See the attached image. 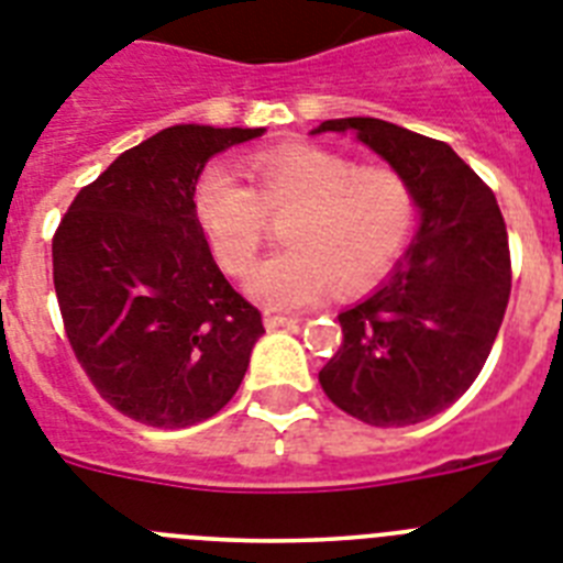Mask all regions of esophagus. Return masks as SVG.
I'll list each match as a JSON object with an SVG mask.
<instances>
[{
	"label": "esophagus",
	"mask_w": 563,
	"mask_h": 563,
	"mask_svg": "<svg viewBox=\"0 0 563 563\" xmlns=\"http://www.w3.org/2000/svg\"><path fill=\"white\" fill-rule=\"evenodd\" d=\"M263 323H266V329H280V325H295L297 318L277 314V311H263Z\"/></svg>",
	"instance_id": "1"
}]
</instances>
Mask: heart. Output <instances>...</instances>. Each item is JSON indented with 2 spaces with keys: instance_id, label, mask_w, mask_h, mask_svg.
<instances>
[{
  "instance_id": "b5f03b06",
  "label": "heart",
  "mask_w": 563,
  "mask_h": 563,
  "mask_svg": "<svg viewBox=\"0 0 563 563\" xmlns=\"http://www.w3.org/2000/svg\"><path fill=\"white\" fill-rule=\"evenodd\" d=\"M252 188L220 165L197 179L194 209L217 263L240 277L268 240V217L280 220L286 252L266 260L249 291L268 309H306L334 289L375 286L404 254L418 220L409 179L391 165H357L318 145H286L254 154Z\"/></svg>"
}]
</instances>
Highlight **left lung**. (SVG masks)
Here are the masks:
<instances>
[{"mask_svg": "<svg viewBox=\"0 0 563 563\" xmlns=\"http://www.w3.org/2000/svg\"><path fill=\"white\" fill-rule=\"evenodd\" d=\"M318 131H354L409 179L420 209L404 266L338 314L343 343L318 380L369 427L420 423L455 404L493 352L512 289L507 225L493 188L441 140L375 117Z\"/></svg>", "mask_w": 563, "mask_h": 563, "instance_id": "8db88e82", "label": "left lung"}]
</instances>
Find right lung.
I'll return each mask as SVG.
<instances>
[{
	"label": "right lung",
	"instance_id": "1",
	"mask_svg": "<svg viewBox=\"0 0 563 563\" xmlns=\"http://www.w3.org/2000/svg\"><path fill=\"white\" fill-rule=\"evenodd\" d=\"M263 129L174 125L79 188L56 225L54 289L99 398L157 429L234 398L263 329L211 257L194 209L202 165Z\"/></svg>",
	"mask_w": 563,
	"mask_h": 563
}]
</instances>
